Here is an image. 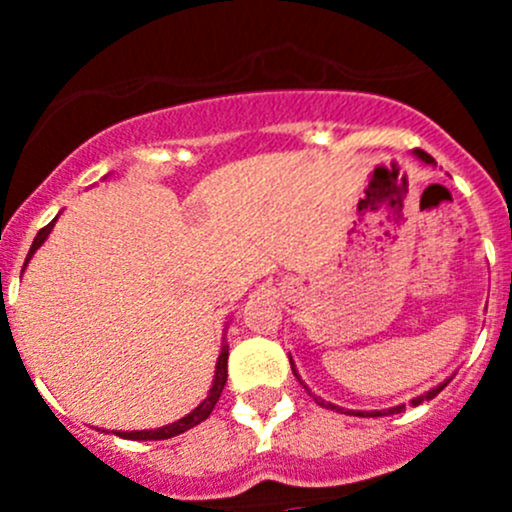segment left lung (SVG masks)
Masks as SVG:
<instances>
[{"label": "left lung", "mask_w": 512, "mask_h": 512, "mask_svg": "<svg viewBox=\"0 0 512 512\" xmlns=\"http://www.w3.org/2000/svg\"><path fill=\"white\" fill-rule=\"evenodd\" d=\"M414 156H416V158H421L423 163H428V165H436V160H433L431 156H428V153H423V151H414ZM289 364H292V374L297 376V379H299V374H297V366H294L292 356H289ZM451 379H453V376H448L446 381H441V384H438V386H433V389H428L426 394H421V396H414V399H411V406H418V404H423V401H431L433 396H438V394H441L443 389H446V386H448V381H451ZM299 384H304V381L299 379ZM304 389H307V386H304ZM307 394H309V396H314L312 391H309V389H307ZM314 401H317V404L322 406V409L344 411V409H339L337 404H332V401H324L322 396H314ZM404 409H406V404H399V406H391V409H384V411H347V414H349V416H389V414H401V411H404Z\"/></svg>", "instance_id": "left-lung-1"}]
</instances>
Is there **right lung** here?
Listing matches in <instances>:
<instances>
[{
  "mask_svg": "<svg viewBox=\"0 0 512 512\" xmlns=\"http://www.w3.org/2000/svg\"><path fill=\"white\" fill-rule=\"evenodd\" d=\"M56 218H59V215H56ZM56 218L51 220L49 225L41 227V230L36 232V237H34V242H32V250H29L27 260H24L22 272L27 270L29 260H32V257H34V252L39 250L41 245H44V240H46V237H49V232L54 230ZM227 352H230V347H227V344L223 342V349H220V356H218V364H215L213 386H210L208 396H205V399L200 401V404L195 406V409L190 411L188 416L178 418V421L168 423V426L151 428V431H116V436L128 438V441H165V438H173V436H178V433H185V431H188V428H193V426H198V423H203L205 418L213 414L215 404H218L220 394H223V389H225V381H227Z\"/></svg>",
  "mask_w": 512,
  "mask_h": 512,
  "instance_id": "right-lung-1",
  "label": "right lung"
}]
</instances>
